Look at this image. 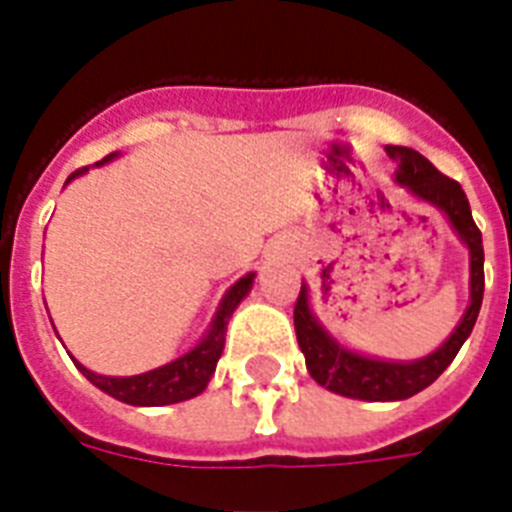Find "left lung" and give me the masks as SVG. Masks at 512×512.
<instances>
[{
    "instance_id": "obj_1",
    "label": "left lung",
    "mask_w": 512,
    "mask_h": 512,
    "mask_svg": "<svg viewBox=\"0 0 512 512\" xmlns=\"http://www.w3.org/2000/svg\"><path fill=\"white\" fill-rule=\"evenodd\" d=\"M385 151L398 164L396 183L404 185L417 199L441 209L449 217L454 233L468 247L470 305L449 340L430 356L417 358V361H380V358L361 356L356 350L342 348L313 316L308 287L303 284L295 303V332L305 356V366L321 388L340 393V396L361 398V401H404L428 388L430 382H436L476 327L481 300H484V244H481V231L470 215L468 196L462 191V185L446 177L444 172H438L414 148L388 146Z\"/></svg>"
}]
</instances>
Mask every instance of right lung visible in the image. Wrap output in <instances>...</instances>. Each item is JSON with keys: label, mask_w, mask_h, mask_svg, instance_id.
<instances>
[{"label": "right lung", "mask_w": 512, "mask_h": 512, "mask_svg": "<svg viewBox=\"0 0 512 512\" xmlns=\"http://www.w3.org/2000/svg\"><path fill=\"white\" fill-rule=\"evenodd\" d=\"M116 154L106 156L103 162H111ZM90 167H82L68 175L66 183H71L74 177L84 175ZM252 281H255V273H247L244 279H239L233 284L225 297L220 300V308H217L215 319L209 324L207 335L201 337V342L193 350H188L185 356L175 358L170 364L159 366V369H151V372L132 374V377H106V374L90 372L87 366H82L74 358L76 369L87 377V380L100 388L108 396H114L116 401H124V404L132 406H164V404H180V401H188V398L199 396L201 390L207 388L209 377L215 374L217 358L223 356L225 345V329H228V319L236 311V305L247 297V292L252 289Z\"/></svg>", "instance_id": "1"}]
</instances>
